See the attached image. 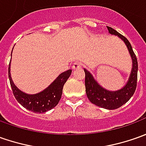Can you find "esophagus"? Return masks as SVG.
Returning a JSON list of instances; mask_svg holds the SVG:
<instances>
[{
	"mask_svg": "<svg viewBox=\"0 0 146 146\" xmlns=\"http://www.w3.org/2000/svg\"><path fill=\"white\" fill-rule=\"evenodd\" d=\"M81 68H82V63L79 61H77L73 64V69H78Z\"/></svg>",
	"mask_w": 146,
	"mask_h": 146,
	"instance_id": "1",
	"label": "esophagus"
}]
</instances>
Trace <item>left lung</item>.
I'll use <instances>...</instances> for the list:
<instances>
[{
    "label": "left lung",
    "instance_id": "obj_1",
    "mask_svg": "<svg viewBox=\"0 0 146 146\" xmlns=\"http://www.w3.org/2000/svg\"><path fill=\"white\" fill-rule=\"evenodd\" d=\"M108 32L111 35H117L119 38L123 40V43H125L126 47L128 48L130 56L132 58L133 68L131 70V73L128 78V82L123 88L115 91H111L101 86L98 82L94 78L93 75L88 70L84 68V71L86 73L85 86H86V95L91 103L104 109L114 110L120 108L124 103H127L135 92L137 88L138 64H137V60L136 57V55L133 52V48L128 39L110 27H108Z\"/></svg>",
    "mask_w": 146,
    "mask_h": 146
}]
</instances>
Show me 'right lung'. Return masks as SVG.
Segmentation results:
<instances>
[{
  "mask_svg": "<svg viewBox=\"0 0 146 146\" xmlns=\"http://www.w3.org/2000/svg\"><path fill=\"white\" fill-rule=\"evenodd\" d=\"M71 73L72 70L68 69L60 73L52 83H51L47 88L44 89L41 92L30 94L23 92L14 85L11 78L10 63L9 66V79L14 97L23 108L35 113H44L57 105L62 95L64 85L71 75Z\"/></svg>",
  "mask_w": 146,
  "mask_h": 146,
  "instance_id": "1",
  "label": "right lung"
}]
</instances>
